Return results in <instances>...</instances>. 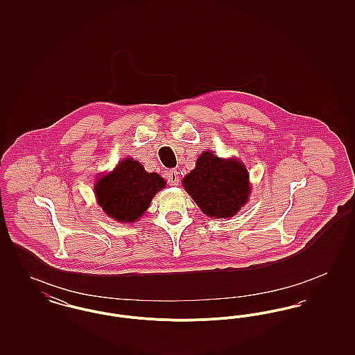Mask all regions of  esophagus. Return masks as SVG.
Wrapping results in <instances>:
<instances>
[{"label": "esophagus", "instance_id": "esophagus-1", "mask_svg": "<svg viewBox=\"0 0 355 355\" xmlns=\"http://www.w3.org/2000/svg\"><path fill=\"white\" fill-rule=\"evenodd\" d=\"M166 180H168V184L171 186H177L180 184V174L175 169H171L168 171L166 174Z\"/></svg>", "mask_w": 355, "mask_h": 355}]
</instances>
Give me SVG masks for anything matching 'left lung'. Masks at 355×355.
Listing matches in <instances>:
<instances>
[{
  "label": "left lung",
  "instance_id": "obj_1",
  "mask_svg": "<svg viewBox=\"0 0 355 355\" xmlns=\"http://www.w3.org/2000/svg\"><path fill=\"white\" fill-rule=\"evenodd\" d=\"M182 184L203 213L216 218L233 217L250 193L246 168L236 159H220L210 152L201 154Z\"/></svg>",
  "mask_w": 355,
  "mask_h": 355
}]
</instances>
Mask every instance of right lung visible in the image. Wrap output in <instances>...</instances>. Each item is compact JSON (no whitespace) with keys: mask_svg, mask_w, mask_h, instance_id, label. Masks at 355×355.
Segmentation results:
<instances>
[{"mask_svg":"<svg viewBox=\"0 0 355 355\" xmlns=\"http://www.w3.org/2000/svg\"><path fill=\"white\" fill-rule=\"evenodd\" d=\"M162 187H165L164 178L145 171L139 162L126 158L114 171L100 178L94 190L100 206L109 217L121 222H135Z\"/></svg>","mask_w":355,"mask_h":355,"instance_id":"add662e5","label":"right lung"}]
</instances>
